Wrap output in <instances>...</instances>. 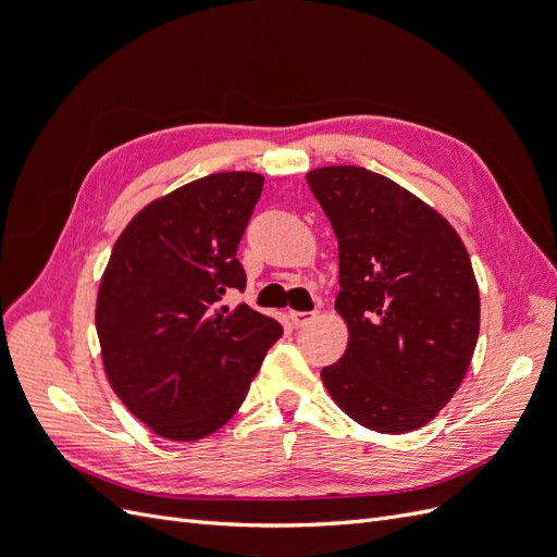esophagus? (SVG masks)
Listing matches in <instances>:
<instances>
[{
	"label": "esophagus",
	"mask_w": 557,
	"mask_h": 557,
	"mask_svg": "<svg viewBox=\"0 0 557 557\" xmlns=\"http://www.w3.org/2000/svg\"><path fill=\"white\" fill-rule=\"evenodd\" d=\"M318 318V311H290V320L295 327H301V325H309L311 320Z\"/></svg>",
	"instance_id": "obj_1"
}]
</instances>
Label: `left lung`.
Instances as JSON below:
<instances>
[{
    "label": "left lung",
    "mask_w": 557,
    "mask_h": 557,
    "mask_svg": "<svg viewBox=\"0 0 557 557\" xmlns=\"http://www.w3.org/2000/svg\"><path fill=\"white\" fill-rule=\"evenodd\" d=\"M307 183L339 242L334 309L348 325L327 393L356 423L404 434L458 391L479 339L469 252L442 213L364 166H320Z\"/></svg>",
    "instance_id": "left-lung-1"
}]
</instances>
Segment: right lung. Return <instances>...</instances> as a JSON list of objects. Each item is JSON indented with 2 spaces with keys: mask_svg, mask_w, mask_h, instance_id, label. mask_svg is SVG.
I'll use <instances>...</instances> for the list:
<instances>
[{
  "mask_svg": "<svg viewBox=\"0 0 557 557\" xmlns=\"http://www.w3.org/2000/svg\"><path fill=\"white\" fill-rule=\"evenodd\" d=\"M262 183L252 172L197 178L144 207L111 250L95 309L107 379L164 440L221 430L283 334L248 305L221 307L246 288L237 248Z\"/></svg>",
  "mask_w": 557,
  "mask_h": 557,
  "instance_id": "obj_1",
  "label": "right lung"
}]
</instances>
